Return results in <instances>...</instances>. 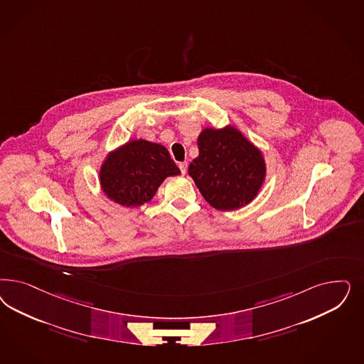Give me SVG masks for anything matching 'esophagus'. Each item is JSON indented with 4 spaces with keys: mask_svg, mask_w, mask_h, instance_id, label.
<instances>
[{
    "mask_svg": "<svg viewBox=\"0 0 364 364\" xmlns=\"http://www.w3.org/2000/svg\"><path fill=\"white\" fill-rule=\"evenodd\" d=\"M178 166H179V168H181V173H182V174H186V170H188V162H181Z\"/></svg>",
    "mask_w": 364,
    "mask_h": 364,
    "instance_id": "34e87169",
    "label": "esophagus"
}]
</instances>
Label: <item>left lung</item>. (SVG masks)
<instances>
[{"label":"left lung","mask_w":364,"mask_h":364,"mask_svg":"<svg viewBox=\"0 0 364 364\" xmlns=\"http://www.w3.org/2000/svg\"><path fill=\"white\" fill-rule=\"evenodd\" d=\"M198 156L188 166L203 198L217 210L240 209L257 197L265 179V161L257 147L235 129H205Z\"/></svg>","instance_id":"left-lung-1"}]
</instances>
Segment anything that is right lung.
I'll return each mask as SVG.
<instances>
[{
	"label": "right lung",
	"mask_w": 364,
	"mask_h": 364,
	"mask_svg": "<svg viewBox=\"0 0 364 364\" xmlns=\"http://www.w3.org/2000/svg\"><path fill=\"white\" fill-rule=\"evenodd\" d=\"M179 174L164 146L138 139L127 141L107 155L99 179L109 200L122 206L138 208L153 200L167 176Z\"/></svg>",
	"instance_id": "obj_1"
}]
</instances>
